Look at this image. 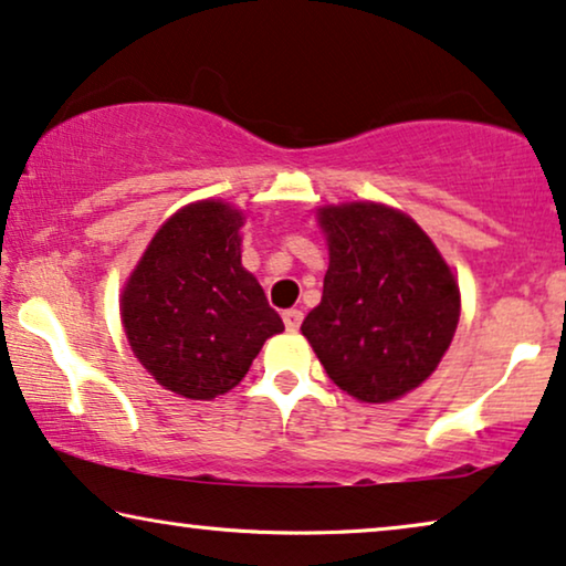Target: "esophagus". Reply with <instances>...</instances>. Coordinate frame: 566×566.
<instances>
[{
  "label": "esophagus",
  "instance_id": "obj_1",
  "mask_svg": "<svg viewBox=\"0 0 566 566\" xmlns=\"http://www.w3.org/2000/svg\"><path fill=\"white\" fill-rule=\"evenodd\" d=\"M301 319H304V314L298 308H285L283 312V324L289 332H296L301 327Z\"/></svg>",
  "mask_w": 566,
  "mask_h": 566
}]
</instances>
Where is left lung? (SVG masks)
Returning a JSON list of instances; mask_svg holds the SVG:
<instances>
[{
    "label": "left lung",
    "mask_w": 566,
    "mask_h": 566,
    "mask_svg": "<svg viewBox=\"0 0 566 566\" xmlns=\"http://www.w3.org/2000/svg\"><path fill=\"white\" fill-rule=\"evenodd\" d=\"M329 268L301 332L339 389L399 399L428 378L459 324V285L430 237L394 208H322Z\"/></svg>",
    "instance_id": "1"
}]
</instances>
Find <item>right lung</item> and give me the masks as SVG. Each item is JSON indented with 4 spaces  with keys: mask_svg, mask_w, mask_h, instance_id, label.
<instances>
[{
    "mask_svg": "<svg viewBox=\"0 0 566 566\" xmlns=\"http://www.w3.org/2000/svg\"><path fill=\"white\" fill-rule=\"evenodd\" d=\"M242 213L219 200L177 211L123 291V327L142 366L188 399L242 381L283 319L242 268Z\"/></svg>",
    "mask_w": 566,
    "mask_h": 566,
    "instance_id": "right-lung-1",
    "label": "right lung"
}]
</instances>
